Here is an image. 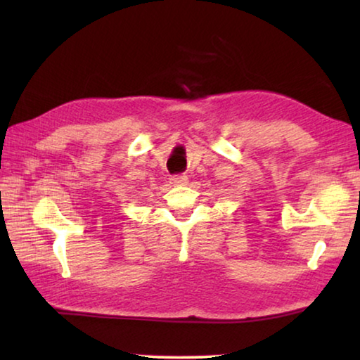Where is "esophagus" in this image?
Listing matches in <instances>:
<instances>
[{"instance_id":"34e87169","label":"esophagus","mask_w":360,"mask_h":360,"mask_svg":"<svg viewBox=\"0 0 360 360\" xmlns=\"http://www.w3.org/2000/svg\"><path fill=\"white\" fill-rule=\"evenodd\" d=\"M169 182H172L173 186H182V184H186V182H187V176H184V174L173 176V178L169 179Z\"/></svg>"}]
</instances>
